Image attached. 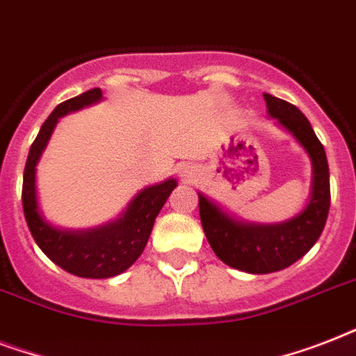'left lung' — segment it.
<instances>
[{"instance_id": "1", "label": "left lung", "mask_w": 356, "mask_h": 356, "mask_svg": "<svg viewBox=\"0 0 356 356\" xmlns=\"http://www.w3.org/2000/svg\"><path fill=\"white\" fill-rule=\"evenodd\" d=\"M271 118L298 138L312 159L314 184L307 209L279 225H245L234 222L200 194V216L212 251L222 262L248 273H271L292 266L318 242L331 207L327 155L314 129L296 105L264 94Z\"/></svg>"}]
</instances>
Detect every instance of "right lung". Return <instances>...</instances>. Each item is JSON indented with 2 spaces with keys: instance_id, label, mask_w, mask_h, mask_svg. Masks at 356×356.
<instances>
[{
  "instance_id": "add662e5",
  "label": "right lung",
  "mask_w": 356,
  "mask_h": 356,
  "mask_svg": "<svg viewBox=\"0 0 356 356\" xmlns=\"http://www.w3.org/2000/svg\"><path fill=\"white\" fill-rule=\"evenodd\" d=\"M99 99H102V90L92 88L55 107L36 134L35 142L31 144L24 170V186H22L25 222L38 248L47 254V259H51L63 270L86 279H107L118 275L138 259L147 243L156 214L166 203L168 195L177 186V183L170 179L166 183L142 190L118 222L86 233L58 231L49 227L42 220L38 214L35 190V166L40 159V153L46 147L53 127L60 116Z\"/></svg>"
}]
</instances>
